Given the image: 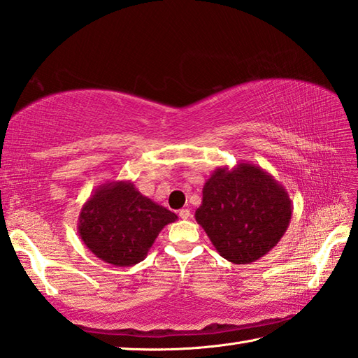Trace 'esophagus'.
Returning <instances> with one entry per match:
<instances>
[{
  "mask_svg": "<svg viewBox=\"0 0 358 358\" xmlns=\"http://www.w3.org/2000/svg\"><path fill=\"white\" fill-rule=\"evenodd\" d=\"M178 215H180L181 220H187L189 217H191V210H189V209H180L178 210Z\"/></svg>",
  "mask_w": 358,
  "mask_h": 358,
  "instance_id": "1",
  "label": "esophagus"
}]
</instances>
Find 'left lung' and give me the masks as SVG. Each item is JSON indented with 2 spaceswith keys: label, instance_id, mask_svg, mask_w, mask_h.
<instances>
[{
  "label": "left lung",
  "instance_id": "left-lung-1",
  "mask_svg": "<svg viewBox=\"0 0 358 358\" xmlns=\"http://www.w3.org/2000/svg\"><path fill=\"white\" fill-rule=\"evenodd\" d=\"M292 217L286 189L260 166L241 162L217 167L203 186L195 220L217 252L249 264L277 246Z\"/></svg>",
  "mask_w": 358,
  "mask_h": 358
}]
</instances>
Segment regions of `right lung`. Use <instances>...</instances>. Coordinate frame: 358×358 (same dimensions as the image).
Instances as JSON below:
<instances>
[{"label":"right lung","mask_w":358,"mask_h":358,"mask_svg":"<svg viewBox=\"0 0 358 358\" xmlns=\"http://www.w3.org/2000/svg\"><path fill=\"white\" fill-rule=\"evenodd\" d=\"M177 218L144 196L131 180L106 181L83 204L77 229L100 260L132 266L146 258L158 234Z\"/></svg>","instance_id":"1"}]
</instances>
